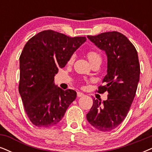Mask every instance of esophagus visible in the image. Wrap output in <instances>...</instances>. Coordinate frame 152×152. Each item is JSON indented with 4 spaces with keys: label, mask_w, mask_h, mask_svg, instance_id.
I'll return each instance as SVG.
<instances>
[{
    "label": "esophagus",
    "mask_w": 152,
    "mask_h": 152,
    "mask_svg": "<svg viewBox=\"0 0 152 152\" xmlns=\"http://www.w3.org/2000/svg\"><path fill=\"white\" fill-rule=\"evenodd\" d=\"M84 95V94L83 93H80V92H78L77 93V97H83V96Z\"/></svg>",
    "instance_id": "1"
}]
</instances>
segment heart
I'll use <instances>...</instances> for the list:
<instances>
[{"label": "heart", "mask_w": 152, "mask_h": 152, "mask_svg": "<svg viewBox=\"0 0 152 152\" xmlns=\"http://www.w3.org/2000/svg\"><path fill=\"white\" fill-rule=\"evenodd\" d=\"M87 57H88V59H89L90 63H92L95 60H97V59H101L100 55H99L97 52L94 51V50L88 51L87 53ZM74 55H72L69 58V59L68 64H72V63L73 62V61H74Z\"/></svg>", "instance_id": "b5f03b06"}]
</instances>
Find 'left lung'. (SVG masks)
<instances>
[{"label": "left lung", "mask_w": 152, "mask_h": 152, "mask_svg": "<svg viewBox=\"0 0 152 152\" xmlns=\"http://www.w3.org/2000/svg\"><path fill=\"white\" fill-rule=\"evenodd\" d=\"M87 37L107 55V74L97 93H108L106 101L93 99L86 115L95 129L109 132L120 125L127 116L135 98L140 80L137 52L126 36L118 31L102 33Z\"/></svg>", "instance_id": "1"}]
</instances>
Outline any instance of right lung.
Returning a JSON list of instances; mask_svg holds the SVG:
<instances>
[{
    "mask_svg": "<svg viewBox=\"0 0 152 152\" xmlns=\"http://www.w3.org/2000/svg\"><path fill=\"white\" fill-rule=\"evenodd\" d=\"M86 41V37L72 38L45 30L31 38L24 45L20 57L19 92L34 126H55L76 99V92L57 87L54 76Z\"/></svg>",
    "mask_w": 152,
    "mask_h": 152,
    "instance_id": "add662e5",
    "label": "right lung"
}]
</instances>
